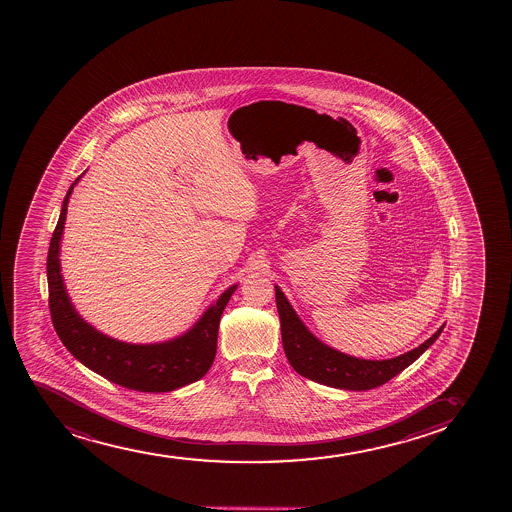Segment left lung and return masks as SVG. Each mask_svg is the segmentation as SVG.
<instances>
[{
    "label": "left lung",
    "mask_w": 512,
    "mask_h": 512,
    "mask_svg": "<svg viewBox=\"0 0 512 512\" xmlns=\"http://www.w3.org/2000/svg\"><path fill=\"white\" fill-rule=\"evenodd\" d=\"M275 297L282 323L283 350L288 362L300 376L329 388L367 391L386 384L389 379L405 371L408 365H412L441 336L444 329L441 326L420 347L413 348L400 357L388 360L357 359L324 345L323 341L312 335L306 324L295 314L280 287H275Z\"/></svg>",
    "instance_id": "left-lung-1"
}]
</instances>
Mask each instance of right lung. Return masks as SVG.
I'll use <instances>...</instances> for the list:
<instances>
[{
	"mask_svg": "<svg viewBox=\"0 0 512 512\" xmlns=\"http://www.w3.org/2000/svg\"><path fill=\"white\" fill-rule=\"evenodd\" d=\"M78 179L66 193L47 253L49 311L59 340L90 371L97 372L99 376L106 377L107 381L116 382L123 388L141 393H169L198 381L205 376L215 360L218 324L237 285L227 288L217 302L206 309L193 328L174 340L133 345L102 335L94 326L85 323L75 311L66 294L59 263V242L65 229L68 201Z\"/></svg>",
	"mask_w": 512,
	"mask_h": 512,
	"instance_id": "1",
	"label": "right lung"
}]
</instances>
